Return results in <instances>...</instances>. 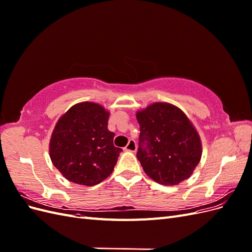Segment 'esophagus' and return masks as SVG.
<instances>
[{"mask_svg":"<svg viewBox=\"0 0 252 252\" xmlns=\"http://www.w3.org/2000/svg\"><path fill=\"white\" fill-rule=\"evenodd\" d=\"M126 151H131V152H135L136 150V143L133 140H129L127 146L125 147Z\"/></svg>","mask_w":252,"mask_h":252,"instance_id":"34e87169","label":"esophagus"}]
</instances>
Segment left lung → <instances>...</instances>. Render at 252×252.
Returning <instances> with one entry per match:
<instances>
[{"label": "left lung", "mask_w": 252, "mask_h": 252, "mask_svg": "<svg viewBox=\"0 0 252 252\" xmlns=\"http://www.w3.org/2000/svg\"><path fill=\"white\" fill-rule=\"evenodd\" d=\"M140 124L136 158L149 178L162 185L187 180L202 156L200 136L185 113L155 103L136 113Z\"/></svg>", "instance_id": "obj_1"}]
</instances>
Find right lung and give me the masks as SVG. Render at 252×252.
I'll return each instance as SVG.
<instances>
[{
    "label": "right lung",
    "mask_w": 252,
    "mask_h": 252,
    "mask_svg": "<svg viewBox=\"0 0 252 252\" xmlns=\"http://www.w3.org/2000/svg\"><path fill=\"white\" fill-rule=\"evenodd\" d=\"M109 112L95 103L72 106L52 132L49 152L57 169L72 183L94 186L113 171L122 149L108 130Z\"/></svg>",
    "instance_id": "1"
}]
</instances>
